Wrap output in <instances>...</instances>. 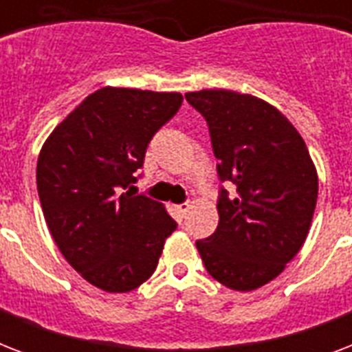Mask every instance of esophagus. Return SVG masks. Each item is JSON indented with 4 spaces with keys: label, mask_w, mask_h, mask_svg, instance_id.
I'll use <instances>...</instances> for the list:
<instances>
[{
    "label": "esophagus",
    "mask_w": 352,
    "mask_h": 352,
    "mask_svg": "<svg viewBox=\"0 0 352 352\" xmlns=\"http://www.w3.org/2000/svg\"><path fill=\"white\" fill-rule=\"evenodd\" d=\"M190 208H192V204H190V203L177 204V206H175V210H177V212H179V215H182V217H184V215H186L188 212H190Z\"/></svg>",
    "instance_id": "obj_1"
}]
</instances>
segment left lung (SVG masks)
I'll list each match as a JSON object with an SVG mask.
<instances>
[{
	"mask_svg": "<svg viewBox=\"0 0 352 352\" xmlns=\"http://www.w3.org/2000/svg\"><path fill=\"white\" fill-rule=\"evenodd\" d=\"M210 126L221 181L219 225L197 241L204 267L232 290L270 283L300 252L318 201V171L283 113L254 95L228 89L186 93Z\"/></svg>",
	"mask_w": 352,
	"mask_h": 352,
	"instance_id": "left-lung-1",
	"label": "left lung"
}]
</instances>
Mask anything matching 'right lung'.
Returning a JSON list of instances; mask_svg holds the SVG:
<instances>
[{
    "label": "right lung",
    "mask_w": 352,
    "mask_h": 352,
    "mask_svg": "<svg viewBox=\"0 0 352 352\" xmlns=\"http://www.w3.org/2000/svg\"><path fill=\"white\" fill-rule=\"evenodd\" d=\"M182 104L181 93L102 87L47 137L36 166L43 217L76 272L120 294L155 272L177 228L164 204L128 190L149 140Z\"/></svg>",
    "instance_id": "right-lung-1"
}]
</instances>
